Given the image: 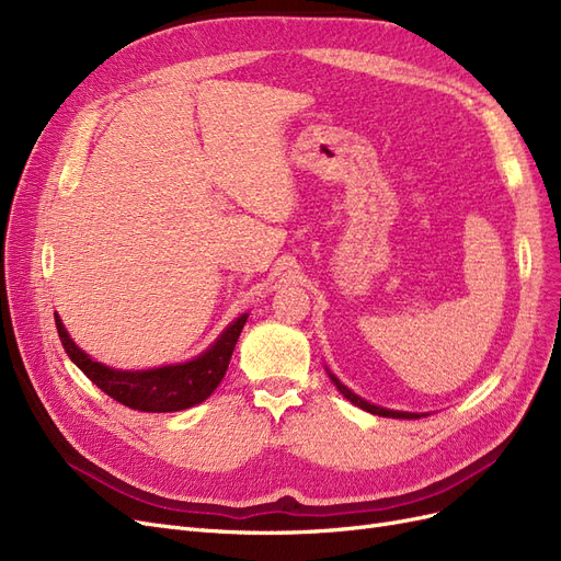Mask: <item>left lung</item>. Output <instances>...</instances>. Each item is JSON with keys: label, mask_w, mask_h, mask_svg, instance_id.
Segmentation results:
<instances>
[{"label": "left lung", "mask_w": 561, "mask_h": 561, "mask_svg": "<svg viewBox=\"0 0 561 561\" xmlns=\"http://www.w3.org/2000/svg\"><path fill=\"white\" fill-rule=\"evenodd\" d=\"M330 379L334 381V386L339 388V393H342L346 400H351L353 404H358L360 410H365V412H371V414H379V416H388V419H421V414H412V412H393V410H383V407H377V404H369L367 400H363V398H358L353 393V390H348L342 381H339L332 371H330Z\"/></svg>", "instance_id": "left-lung-1"}]
</instances>
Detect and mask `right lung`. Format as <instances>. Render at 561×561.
<instances>
[{
    "label": "right lung",
    "mask_w": 561,
    "mask_h": 561,
    "mask_svg": "<svg viewBox=\"0 0 561 561\" xmlns=\"http://www.w3.org/2000/svg\"><path fill=\"white\" fill-rule=\"evenodd\" d=\"M248 313L236 318L217 342L198 358L145 371H122L91 360L67 334L56 313V328L65 353L103 393L138 412H180L206 400L225 379L231 353L245 325Z\"/></svg>",
    "instance_id": "right-lung-1"
}]
</instances>
